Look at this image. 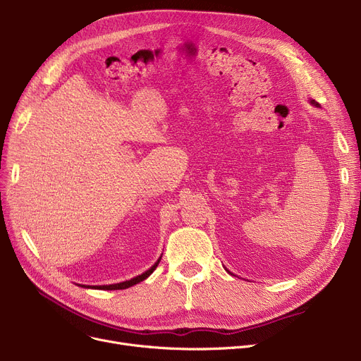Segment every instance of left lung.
<instances>
[{
    "mask_svg": "<svg viewBox=\"0 0 361 361\" xmlns=\"http://www.w3.org/2000/svg\"><path fill=\"white\" fill-rule=\"evenodd\" d=\"M312 104H313V105H317V102H314V101H312Z\"/></svg>",
    "mask_w": 361,
    "mask_h": 361,
    "instance_id": "1",
    "label": "left lung"
}]
</instances>
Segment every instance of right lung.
Instances as JSON below:
<instances>
[{"mask_svg": "<svg viewBox=\"0 0 361 361\" xmlns=\"http://www.w3.org/2000/svg\"><path fill=\"white\" fill-rule=\"evenodd\" d=\"M159 260H161V259H159ZM159 260H158L149 271H146L145 274H142V275H139V276H136V278H133V279H130V281L120 282V283H114V286H98V287H92V288H99V290H124V288H128V287H131V286H135V283H139V282L145 281L152 272H154V271L157 269ZM87 288H89V287H87Z\"/></svg>", "mask_w": 361, "mask_h": 361, "instance_id": "right-lung-1", "label": "right lung"}]
</instances>
